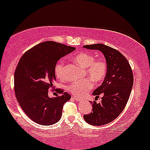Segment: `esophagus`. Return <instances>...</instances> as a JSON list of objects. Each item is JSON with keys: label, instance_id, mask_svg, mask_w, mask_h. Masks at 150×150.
Masks as SVG:
<instances>
[{"label": "esophagus", "instance_id": "obj_1", "mask_svg": "<svg viewBox=\"0 0 150 150\" xmlns=\"http://www.w3.org/2000/svg\"><path fill=\"white\" fill-rule=\"evenodd\" d=\"M72 98H73V99L76 100V101H80V100H84L83 98H78V97H77V96H74V95H72Z\"/></svg>", "mask_w": 150, "mask_h": 150}]
</instances>
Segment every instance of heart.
Instances as JSON below:
<instances>
[{
  "instance_id": "1",
  "label": "heart",
  "mask_w": 150,
  "mask_h": 150,
  "mask_svg": "<svg viewBox=\"0 0 150 150\" xmlns=\"http://www.w3.org/2000/svg\"><path fill=\"white\" fill-rule=\"evenodd\" d=\"M95 57L91 54L82 52L73 57L75 62L85 68V74L98 83L104 80L108 72V64L102 59L95 60ZM65 62L60 60L55 67V75L59 79H63L65 77ZM89 78H84L73 81L67 86V90L76 96H82L84 94L92 90L93 83Z\"/></svg>"
}]
</instances>
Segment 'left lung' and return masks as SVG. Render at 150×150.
<instances>
[{
  "label": "left lung",
  "mask_w": 150,
  "mask_h": 150,
  "mask_svg": "<svg viewBox=\"0 0 150 150\" xmlns=\"http://www.w3.org/2000/svg\"><path fill=\"white\" fill-rule=\"evenodd\" d=\"M84 47L101 51L108 64L104 81L93 93L96 98L101 95V102H90L92 112L83 116L85 121L91 125H104L116 119L125 108L134 81L132 70L126 57L116 49L103 44Z\"/></svg>",
  "instance_id": "1"
}]
</instances>
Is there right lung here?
Instances as JSON below:
<instances>
[{
    "label": "right lung",
    "instance_id": "1",
    "mask_svg": "<svg viewBox=\"0 0 150 150\" xmlns=\"http://www.w3.org/2000/svg\"><path fill=\"white\" fill-rule=\"evenodd\" d=\"M75 50L60 42L45 41L26 51L20 59L14 74L15 94L24 112L38 124L47 126L57 122L64 103L71 98L62 89H56L61 95L50 98L48 90L56 80L57 62Z\"/></svg>",
    "mask_w": 150,
    "mask_h": 150
}]
</instances>
